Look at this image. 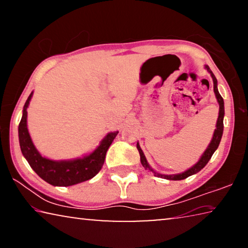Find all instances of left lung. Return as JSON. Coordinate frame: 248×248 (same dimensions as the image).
<instances>
[{"label":"left lung","mask_w":248,"mask_h":248,"mask_svg":"<svg viewBox=\"0 0 248 248\" xmlns=\"http://www.w3.org/2000/svg\"><path fill=\"white\" fill-rule=\"evenodd\" d=\"M205 69L208 70V72L211 74L212 79H213V91H215V94H216V97L217 103H219V117H217V129L215 130V133H213V137H212V140L210 142V144L208 145L207 150L204 151L203 154L201 155V157L198 162L196 163V164L190 167L189 170H187L186 171H184V173H180V174H175V175H162L159 173H156V171H154L152 169H151L148 161H146V158L144 156V153L142 152V150L140 148L139 143H137V149L139 151L140 153V159H141V164L143 165V167L145 170H149L151 171H153L154 176H157V177H162V178H165V179H170V180H182L185 179L187 177H189V176L194 175L196 173H198L201 170L203 169V167L208 164V162L210 161V158L213 155V153L216 152V150L217 149V146L220 144V141H221V138H222V134H223V118H224V102H223V98H222V96L220 95L219 91H217V81L215 77V74L212 73V71L210 70V68L208 65H205Z\"/></svg>","instance_id":"left-lung-1"}]
</instances>
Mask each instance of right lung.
Returning a JSON list of instances; mask_svg holds the SVG:
<instances>
[{"instance_id":"right-lung-1","label":"right lung","mask_w":248,"mask_h":248,"mask_svg":"<svg viewBox=\"0 0 248 248\" xmlns=\"http://www.w3.org/2000/svg\"><path fill=\"white\" fill-rule=\"evenodd\" d=\"M31 96L32 92L24 105L22 120L18 125L20 150L31 169L40 178L52 186H72L93 178L102 170L107 150L118 131L109 132L93 152L83 157L70 161H53L44 157L33 145L27 129V108Z\"/></svg>"}]
</instances>
